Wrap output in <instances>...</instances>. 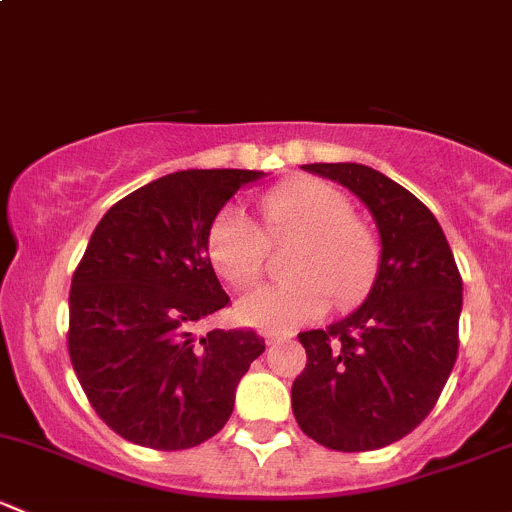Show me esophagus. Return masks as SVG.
Wrapping results in <instances>:
<instances>
[{
    "label": "esophagus",
    "mask_w": 512,
    "mask_h": 512,
    "mask_svg": "<svg viewBox=\"0 0 512 512\" xmlns=\"http://www.w3.org/2000/svg\"><path fill=\"white\" fill-rule=\"evenodd\" d=\"M292 339V334H280V332H265V342L267 344H282Z\"/></svg>",
    "instance_id": "1"
}]
</instances>
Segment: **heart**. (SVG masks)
<instances>
[{"label":"heart","mask_w":512,"mask_h":512,"mask_svg":"<svg viewBox=\"0 0 512 512\" xmlns=\"http://www.w3.org/2000/svg\"><path fill=\"white\" fill-rule=\"evenodd\" d=\"M265 232L237 210H225L208 232V255L215 270L235 287H252L265 275L270 240H297L289 272L294 280L262 287L240 302L245 322L270 332L322 317L334 297L352 307L366 297L381 267L379 232L352 215L342 190L322 180H292L260 200Z\"/></svg>","instance_id":"1"}]
</instances>
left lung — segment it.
<instances>
[{"instance_id": "obj_1", "label": "left lung", "mask_w": 512, "mask_h": 512, "mask_svg": "<svg viewBox=\"0 0 512 512\" xmlns=\"http://www.w3.org/2000/svg\"><path fill=\"white\" fill-rule=\"evenodd\" d=\"M349 188L381 235V267L356 312L299 334L307 366L292 384L299 428L332 451H376L436 406L458 356L463 280L431 210L361 163H309Z\"/></svg>"}]
</instances>
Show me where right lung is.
I'll return each instance as SVG.
<instances>
[{
    "mask_svg": "<svg viewBox=\"0 0 512 512\" xmlns=\"http://www.w3.org/2000/svg\"><path fill=\"white\" fill-rule=\"evenodd\" d=\"M262 170H178L118 200L71 277L69 356L94 411L138 446L213 438L265 352L255 329L193 327L230 304L208 257L220 208Z\"/></svg>",
    "mask_w": 512,
    "mask_h": 512,
    "instance_id": "right-lung-1",
    "label": "right lung"
}]
</instances>
